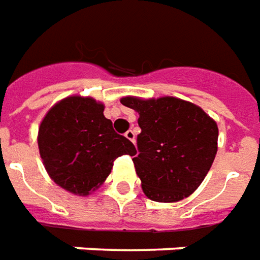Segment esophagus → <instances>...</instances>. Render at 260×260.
Instances as JSON below:
<instances>
[{
    "label": "esophagus",
    "instance_id": "esophagus-1",
    "mask_svg": "<svg viewBox=\"0 0 260 260\" xmlns=\"http://www.w3.org/2000/svg\"><path fill=\"white\" fill-rule=\"evenodd\" d=\"M124 137H126L127 140H130L132 143H134V140H136V134H134L133 130H128V132H126V134H124Z\"/></svg>",
    "mask_w": 260,
    "mask_h": 260
}]
</instances>
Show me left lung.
<instances>
[{
    "instance_id": "1",
    "label": "left lung",
    "mask_w": 260,
    "mask_h": 260,
    "mask_svg": "<svg viewBox=\"0 0 260 260\" xmlns=\"http://www.w3.org/2000/svg\"><path fill=\"white\" fill-rule=\"evenodd\" d=\"M120 102L140 115L133 162L145 196L161 203L190 196L214 161L217 123L202 108L174 96H126Z\"/></svg>"
}]
</instances>
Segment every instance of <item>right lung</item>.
Wrapping results in <instances>:
<instances>
[{"label": "right lung", "mask_w": 260, "mask_h": 260, "mask_svg": "<svg viewBox=\"0 0 260 260\" xmlns=\"http://www.w3.org/2000/svg\"><path fill=\"white\" fill-rule=\"evenodd\" d=\"M105 106L93 98L68 96L40 123L38 145L47 174L68 192L86 196L104 183L116 158L136 147L113 130Z\"/></svg>", "instance_id": "1"}]
</instances>
